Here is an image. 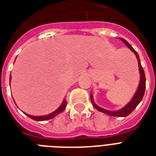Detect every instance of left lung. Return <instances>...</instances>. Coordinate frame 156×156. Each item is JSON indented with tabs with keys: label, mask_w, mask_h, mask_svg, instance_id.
<instances>
[{
	"label": "left lung",
	"mask_w": 156,
	"mask_h": 156,
	"mask_svg": "<svg viewBox=\"0 0 156 156\" xmlns=\"http://www.w3.org/2000/svg\"><path fill=\"white\" fill-rule=\"evenodd\" d=\"M122 41L124 42V44L127 45V47L129 49H131V51H133L134 53V54L136 55L137 58V62H138V65H139V71L140 74H141V78H140V82L139 85H138V88H137V91L135 93L134 96L133 97L132 100L130 101L129 103H128L125 107H124L122 109L119 110V111H116V112H112V111H108V110L103 109L102 107H100L99 106H98L97 104H95L94 100H93V95H90V99H91V102L93 103V106L101 112H103L105 114L108 115H111V116H119V117H125L129 115L130 113H132L133 111L137 107V106L140 103V102L142 101V98L144 96L145 93V89H146V76H145V72L144 70L142 68V65H141V61L139 59V56L137 53L134 50V49L133 48L131 45H130L128 41H126L125 40L123 39V38H119Z\"/></svg>",
	"instance_id": "8db88e82"
}]
</instances>
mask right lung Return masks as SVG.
I'll list each match as a JSON object with an SVG mask.
<instances>
[{
    "label": "right lung",
    "instance_id": "add662e5",
    "mask_svg": "<svg viewBox=\"0 0 156 156\" xmlns=\"http://www.w3.org/2000/svg\"><path fill=\"white\" fill-rule=\"evenodd\" d=\"M10 80H11V76L9 77V82H10ZM66 107H67V101H66V100H63V102H62L61 106H60L55 112H52L51 114L47 115H44V116H33V115H30L26 114V113H24V114L27 115V116L30 117L31 119H34V120H37V121H43V120H46V119H50L54 118L56 115H58L60 114L61 112H63L65 108H66Z\"/></svg>",
    "mask_w": 156,
    "mask_h": 156
}]
</instances>
